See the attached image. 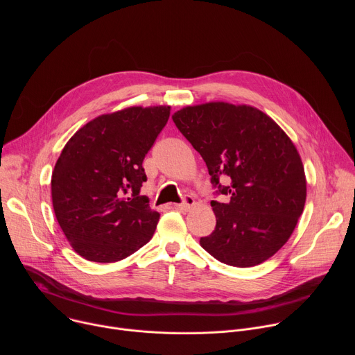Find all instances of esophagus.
<instances>
[{
  "mask_svg": "<svg viewBox=\"0 0 355 355\" xmlns=\"http://www.w3.org/2000/svg\"><path fill=\"white\" fill-rule=\"evenodd\" d=\"M195 205V199L191 195H184L181 204H177V209L180 211H189Z\"/></svg>",
  "mask_w": 355,
  "mask_h": 355,
  "instance_id": "esophagus-1",
  "label": "esophagus"
}]
</instances>
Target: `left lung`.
Instances as JSON below:
<instances>
[{
  "mask_svg": "<svg viewBox=\"0 0 355 355\" xmlns=\"http://www.w3.org/2000/svg\"><path fill=\"white\" fill-rule=\"evenodd\" d=\"M178 130L207 163L216 193L215 230L199 243L232 267H254L291 237L306 200L300 156L286 133L248 105L208 103L173 115ZM220 176L230 184L222 186Z\"/></svg>",
  "mask_w": 355,
  "mask_h": 355,
  "instance_id": "obj_1",
  "label": "left lung"
}]
</instances>
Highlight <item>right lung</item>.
Wrapping results in <instances>:
<instances>
[{
    "label": "right lung",
    "mask_w": 355,
    "mask_h": 355,
    "mask_svg": "<svg viewBox=\"0 0 355 355\" xmlns=\"http://www.w3.org/2000/svg\"><path fill=\"white\" fill-rule=\"evenodd\" d=\"M170 107H130L101 115L67 141L52 174L56 219L83 259L115 263L143 247L160 214L140 195L143 160Z\"/></svg>",
    "instance_id": "right-lung-1"
}]
</instances>
